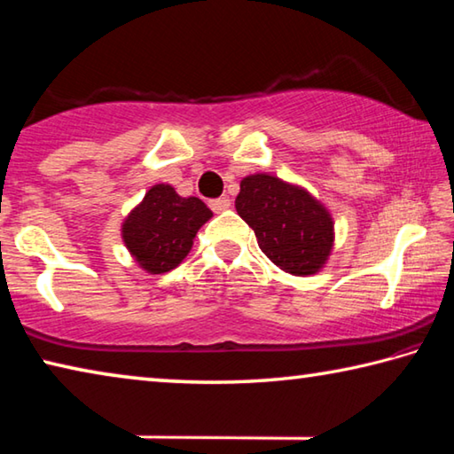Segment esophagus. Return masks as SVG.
<instances>
[{"mask_svg": "<svg viewBox=\"0 0 454 454\" xmlns=\"http://www.w3.org/2000/svg\"><path fill=\"white\" fill-rule=\"evenodd\" d=\"M210 208H212L214 212H216V214L224 212V210L230 208V200H228V198H216V200H212Z\"/></svg>", "mask_w": 454, "mask_h": 454, "instance_id": "obj_1", "label": "esophagus"}]
</instances>
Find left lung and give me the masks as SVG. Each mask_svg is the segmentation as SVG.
Segmentation results:
<instances>
[{
  "label": "left lung",
  "instance_id": "8db88e82",
  "mask_svg": "<svg viewBox=\"0 0 454 454\" xmlns=\"http://www.w3.org/2000/svg\"><path fill=\"white\" fill-rule=\"evenodd\" d=\"M236 210L254 230L260 250L284 272L312 276L333 254V214L298 184L266 172L246 176Z\"/></svg>",
  "mask_w": 454,
  "mask_h": 454
}]
</instances>
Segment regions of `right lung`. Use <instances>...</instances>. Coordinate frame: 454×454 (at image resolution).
<instances>
[{"label": "right lung", "instance_id": "add662e5", "mask_svg": "<svg viewBox=\"0 0 454 454\" xmlns=\"http://www.w3.org/2000/svg\"><path fill=\"white\" fill-rule=\"evenodd\" d=\"M210 218L212 210L200 198H182L170 184H156L121 222V240L142 270L164 274L188 256Z\"/></svg>", "mask_w": 454, "mask_h": 454}]
</instances>
